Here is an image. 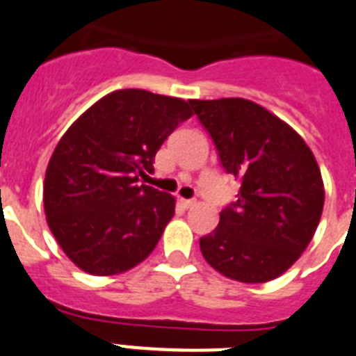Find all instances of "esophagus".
I'll use <instances>...</instances> for the list:
<instances>
[{"instance_id":"obj_1","label":"esophagus","mask_w":356,"mask_h":356,"mask_svg":"<svg viewBox=\"0 0 356 356\" xmlns=\"http://www.w3.org/2000/svg\"><path fill=\"white\" fill-rule=\"evenodd\" d=\"M181 204L182 208H193V206H195V199H181Z\"/></svg>"}]
</instances>
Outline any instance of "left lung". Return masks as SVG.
<instances>
[{
	"mask_svg": "<svg viewBox=\"0 0 356 356\" xmlns=\"http://www.w3.org/2000/svg\"><path fill=\"white\" fill-rule=\"evenodd\" d=\"M227 174L240 179L236 202L200 238L204 259L229 280L265 283L289 270L314 238L324 184L301 136L245 98L190 100Z\"/></svg>",
	"mask_w": 356,
	"mask_h": 356,
	"instance_id": "8db88e82",
	"label": "left lung"
}]
</instances>
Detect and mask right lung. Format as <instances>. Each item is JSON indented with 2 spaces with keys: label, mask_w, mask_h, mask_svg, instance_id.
Returning <instances> with one entry per match:
<instances>
[{
  "label": "right lung",
  "mask_w": 356,
  "mask_h": 356,
  "mask_svg": "<svg viewBox=\"0 0 356 356\" xmlns=\"http://www.w3.org/2000/svg\"><path fill=\"white\" fill-rule=\"evenodd\" d=\"M181 98L120 89L92 104L66 131L46 168V222L67 258L92 276H113L156 249L175 199L140 184L179 123Z\"/></svg>",
  "instance_id": "1"
}]
</instances>
